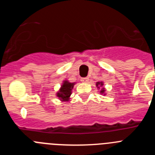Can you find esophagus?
<instances>
[{"label": "esophagus", "instance_id": "obj_1", "mask_svg": "<svg viewBox=\"0 0 155 155\" xmlns=\"http://www.w3.org/2000/svg\"><path fill=\"white\" fill-rule=\"evenodd\" d=\"M81 81L82 82H87V81H88V78H82L81 79Z\"/></svg>", "mask_w": 155, "mask_h": 155}]
</instances>
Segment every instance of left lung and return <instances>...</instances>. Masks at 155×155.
Masks as SVG:
<instances>
[{
    "label": "left lung",
    "mask_w": 155,
    "mask_h": 155,
    "mask_svg": "<svg viewBox=\"0 0 155 155\" xmlns=\"http://www.w3.org/2000/svg\"><path fill=\"white\" fill-rule=\"evenodd\" d=\"M96 85L97 86H98V85L102 86V85H103V84H102V82H97ZM104 91H105V89H104V88H102V90H101V91H100V92L102 94V93H104Z\"/></svg>",
    "instance_id": "8db88e82"
}]
</instances>
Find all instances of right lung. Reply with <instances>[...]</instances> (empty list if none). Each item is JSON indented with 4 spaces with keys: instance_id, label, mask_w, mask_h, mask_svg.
<instances>
[{
    "instance_id": "add662e5",
    "label": "right lung",
    "mask_w": 155,
    "mask_h": 155,
    "mask_svg": "<svg viewBox=\"0 0 155 155\" xmlns=\"http://www.w3.org/2000/svg\"><path fill=\"white\" fill-rule=\"evenodd\" d=\"M74 83H70L68 81H66L63 83L62 87L59 92H57V97L60 98V99L63 101H68L69 97L71 94V90L74 87Z\"/></svg>"
}]
</instances>
